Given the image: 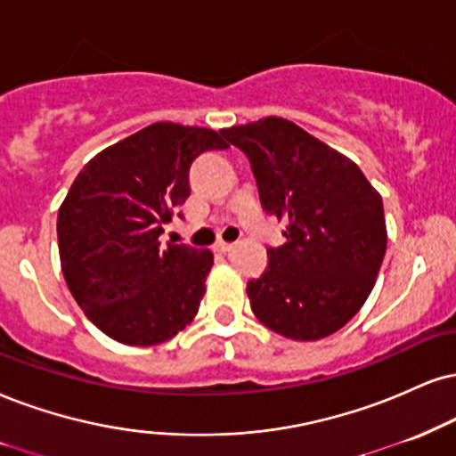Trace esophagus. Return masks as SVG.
<instances>
[{
	"instance_id": "esophagus-1",
	"label": "esophagus",
	"mask_w": 456,
	"mask_h": 456,
	"mask_svg": "<svg viewBox=\"0 0 456 456\" xmlns=\"http://www.w3.org/2000/svg\"><path fill=\"white\" fill-rule=\"evenodd\" d=\"M234 243H228V240H219V243L216 245L217 251H222V254H228L230 249H232Z\"/></svg>"
}]
</instances>
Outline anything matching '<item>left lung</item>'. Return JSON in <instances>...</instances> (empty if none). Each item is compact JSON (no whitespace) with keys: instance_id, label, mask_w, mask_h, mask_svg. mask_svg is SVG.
<instances>
[{"instance_id":"left-lung-1","label":"left lung","mask_w":456,"mask_h":456,"mask_svg":"<svg viewBox=\"0 0 456 456\" xmlns=\"http://www.w3.org/2000/svg\"><path fill=\"white\" fill-rule=\"evenodd\" d=\"M254 171L266 216L288 224L285 243L247 283L251 311L291 340H319L355 317L387 251L383 199L355 162L271 116L222 128Z\"/></svg>"}]
</instances>
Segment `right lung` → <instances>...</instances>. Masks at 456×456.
Returning <instances> with one entry per match:
<instances>
[{
  "mask_svg": "<svg viewBox=\"0 0 456 456\" xmlns=\"http://www.w3.org/2000/svg\"><path fill=\"white\" fill-rule=\"evenodd\" d=\"M219 133L156 122L111 145L77 173L59 209L61 266L71 296L97 328L122 345L150 346L199 313L209 249L159 237L190 196V167L226 150Z\"/></svg>",
  "mask_w": 456,
  "mask_h": 456,
  "instance_id": "1",
  "label": "right lung"
}]
</instances>
